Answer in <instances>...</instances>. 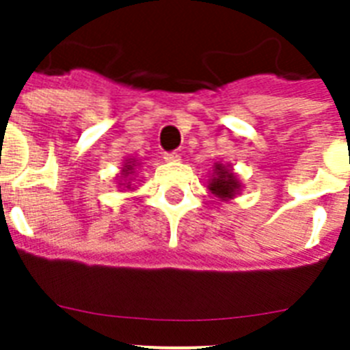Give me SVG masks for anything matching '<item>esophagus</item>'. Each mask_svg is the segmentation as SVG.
<instances>
[{
    "label": "esophagus",
    "instance_id": "34e87169",
    "mask_svg": "<svg viewBox=\"0 0 350 350\" xmlns=\"http://www.w3.org/2000/svg\"><path fill=\"white\" fill-rule=\"evenodd\" d=\"M164 161L166 163H177V161H180V154L178 152H168V154H164Z\"/></svg>",
    "mask_w": 350,
    "mask_h": 350
}]
</instances>
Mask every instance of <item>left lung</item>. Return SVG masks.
Listing matches in <instances>:
<instances>
[{"label":"left lung","mask_w":350,"mask_h":350,"mask_svg":"<svg viewBox=\"0 0 350 350\" xmlns=\"http://www.w3.org/2000/svg\"><path fill=\"white\" fill-rule=\"evenodd\" d=\"M209 191L220 198V200H230L238 195L241 189V182H239L238 175L232 172L229 164L215 163V170H213V177L209 178Z\"/></svg>","instance_id":"obj_1"}]
</instances>
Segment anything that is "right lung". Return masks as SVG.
<instances>
[{"mask_svg": "<svg viewBox=\"0 0 350 350\" xmlns=\"http://www.w3.org/2000/svg\"><path fill=\"white\" fill-rule=\"evenodd\" d=\"M135 166H137V164H135V161L134 159H129V161H126L125 164H123V170H121V175H123V177H129V175H132V173L135 172ZM130 180H132V178H129V184H126L125 187H129L130 189V186H132V184H130ZM126 182V180H125Z\"/></svg>", "mask_w": 350, "mask_h": 350, "instance_id": "1", "label": "right lung"}]
</instances>
